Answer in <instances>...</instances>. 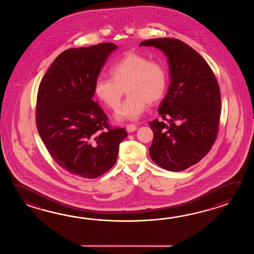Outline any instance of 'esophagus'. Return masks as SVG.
Masks as SVG:
<instances>
[{
	"label": "esophagus",
	"instance_id": "1",
	"mask_svg": "<svg viewBox=\"0 0 254 254\" xmlns=\"http://www.w3.org/2000/svg\"><path fill=\"white\" fill-rule=\"evenodd\" d=\"M137 129V127L134 125H128L126 126V130L128 132H133Z\"/></svg>",
	"mask_w": 254,
	"mask_h": 254
}]
</instances>
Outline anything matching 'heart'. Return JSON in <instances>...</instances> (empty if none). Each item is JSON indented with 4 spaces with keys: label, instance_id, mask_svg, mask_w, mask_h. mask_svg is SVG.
Instances as JSON below:
<instances>
[{
    "label": "heart",
    "instance_id": "b5f03b06",
    "mask_svg": "<svg viewBox=\"0 0 254 254\" xmlns=\"http://www.w3.org/2000/svg\"><path fill=\"white\" fill-rule=\"evenodd\" d=\"M108 77H98L93 92L107 107L116 109L125 89L129 95L115 113L117 121H137L148 103L160 101L166 92L167 71L161 64L140 54H126L110 69Z\"/></svg>",
    "mask_w": 254,
    "mask_h": 254
}]
</instances>
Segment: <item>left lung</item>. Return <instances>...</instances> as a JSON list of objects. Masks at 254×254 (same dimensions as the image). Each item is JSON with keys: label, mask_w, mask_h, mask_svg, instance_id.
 <instances>
[{"label": "left lung", "mask_w": 254, "mask_h": 254, "mask_svg": "<svg viewBox=\"0 0 254 254\" xmlns=\"http://www.w3.org/2000/svg\"><path fill=\"white\" fill-rule=\"evenodd\" d=\"M140 46L154 47L166 55L170 86L158 113L149 124L153 140L151 160L172 172L196 164L214 143L221 115V93L214 73L200 54L178 39L143 41Z\"/></svg>", "instance_id": "left-lung-1"}]
</instances>
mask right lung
<instances>
[{
  "label": "right lung",
  "mask_w": 254,
  "mask_h": 254,
  "mask_svg": "<svg viewBox=\"0 0 254 254\" xmlns=\"http://www.w3.org/2000/svg\"><path fill=\"white\" fill-rule=\"evenodd\" d=\"M112 43L66 50L54 60L39 86L36 125L54 161L81 178L99 177L113 167L125 128H111L92 101L93 87Z\"/></svg>",
  "instance_id": "1"
}]
</instances>
